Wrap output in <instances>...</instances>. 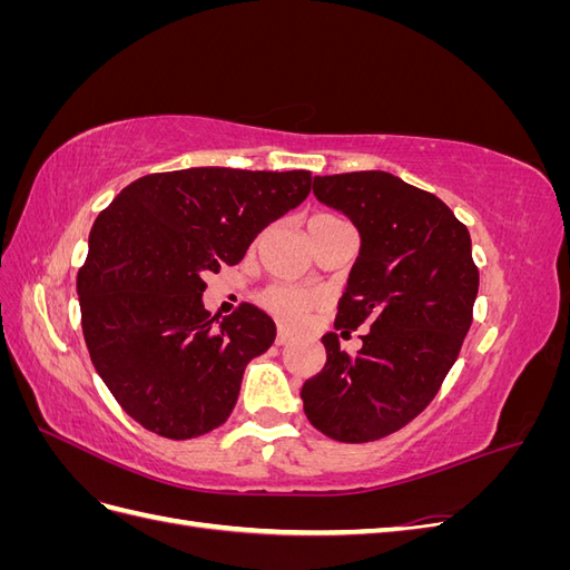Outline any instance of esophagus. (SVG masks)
<instances>
[{
    "instance_id": "esophagus-1",
    "label": "esophagus",
    "mask_w": 570,
    "mask_h": 570,
    "mask_svg": "<svg viewBox=\"0 0 570 570\" xmlns=\"http://www.w3.org/2000/svg\"><path fill=\"white\" fill-rule=\"evenodd\" d=\"M289 340H292V333L285 331V327H278V335H275V344H281V347H283V344H287Z\"/></svg>"
}]
</instances>
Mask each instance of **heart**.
<instances>
[{
	"label": "heart",
	"instance_id": "1",
	"mask_svg": "<svg viewBox=\"0 0 570 570\" xmlns=\"http://www.w3.org/2000/svg\"><path fill=\"white\" fill-rule=\"evenodd\" d=\"M258 302H262V306L271 316H275L283 323L295 325L306 316L308 308L316 304V297L312 292L295 285H271L268 289L262 292Z\"/></svg>",
	"mask_w": 570,
	"mask_h": 570
}]
</instances>
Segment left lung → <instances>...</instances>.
<instances>
[{
	"mask_svg": "<svg viewBox=\"0 0 570 570\" xmlns=\"http://www.w3.org/2000/svg\"><path fill=\"white\" fill-rule=\"evenodd\" d=\"M314 195L361 237L335 331H371L356 354L337 333L321 337L327 358L302 387L304 413L337 442H373L416 419L454 366L478 297L471 235L442 199L385 170L316 176Z\"/></svg>",
	"mask_w": 570,
	"mask_h": 570,
	"instance_id": "left-lung-1",
	"label": "left lung"
}]
</instances>
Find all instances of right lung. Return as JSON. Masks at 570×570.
I'll return each mask as SVG.
<instances>
[{
    "mask_svg": "<svg viewBox=\"0 0 570 570\" xmlns=\"http://www.w3.org/2000/svg\"><path fill=\"white\" fill-rule=\"evenodd\" d=\"M308 193V170L185 168L130 183L97 216L78 273L82 335L130 419L168 440L228 421L275 323L254 304L212 316L204 275L243 262L254 237Z\"/></svg>",
    "mask_w": 570,
    "mask_h": 570,
    "instance_id": "add662e5",
    "label": "right lung"
}]
</instances>
